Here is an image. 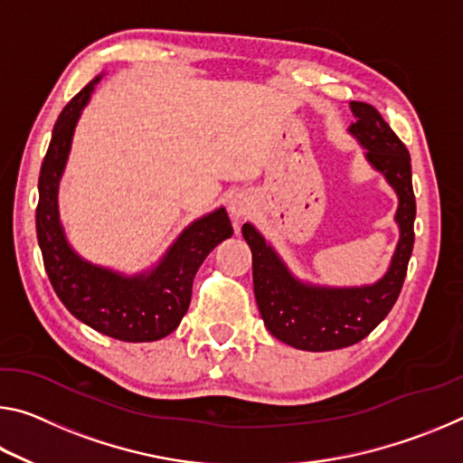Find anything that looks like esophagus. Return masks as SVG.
<instances>
[{
	"label": "esophagus",
	"instance_id": "1",
	"mask_svg": "<svg viewBox=\"0 0 463 463\" xmlns=\"http://www.w3.org/2000/svg\"><path fill=\"white\" fill-rule=\"evenodd\" d=\"M231 214L234 218H245L249 214V202L241 200V198H234L231 202Z\"/></svg>",
	"mask_w": 463,
	"mask_h": 463
}]
</instances>
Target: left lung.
<instances>
[{"label": "left lung", "instance_id": "obj_1", "mask_svg": "<svg viewBox=\"0 0 463 463\" xmlns=\"http://www.w3.org/2000/svg\"><path fill=\"white\" fill-rule=\"evenodd\" d=\"M355 122L349 132L367 148V161L386 175L398 194L401 241L386 276L364 288H315L298 281L250 224L242 237L253 253V289L265 326L276 339L304 351H333L365 339L394 307L414 245L417 202L411 155L382 114L365 101H351Z\"/></svg>", "mask_w": 463, "mask_h": 463}]
</instances>
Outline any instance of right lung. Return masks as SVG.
Returning <instances> with one entry per match:
<instances>
[{"instance_id": "right-lung-1", "label": "right lung", "mask_w": 463, "mask_h": 463, "mask_svg": "<svg viewBox=\"0 0 463 463\" xmlns=\"http://www.w3.org/2000/svg\"><path fill=\"white\" fill-rule=\"evenodd\" d=\"M98 81L99 77L62 108L52 128L38 177V245L54 292L75 318L118 341H156L182 323L192 300L195 271L218 242L231 237L232 226L226 210L218 208L187 226L151 273L135 278L83 261L67 245L57 208L59 179L71 148L75 124Z\"/></svg>"}]
</instances>
